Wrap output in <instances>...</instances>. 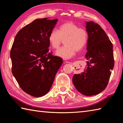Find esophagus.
Returning a JSON list of instances; mask_svg holds the SVG:
<instances>
[{"label": "esophagus", "mask_w": 123, "mask_h": 123, "mask_svg": "<svg viewBox=\"0 0 123 123\" xmlns=\"http://www.w3.org/2000/svg\"><path fill=\"white\" fill-rule=\"evenodd\" d=\"M66 63H71V62H68V61H66Z\"/></svg>", "instance_id": "1"}]
</instances>
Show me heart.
Returning a JSON list of instances; mask_svg holds the SVG:
<instances>
[{"instance_id":"b5f03b06","label":"heart","mask_w":123,"mask_h":123,"mask_svg":"<svg viewBox=\"0 0 123 123\" xmlns=\"http://www.w3.org/2000/svg\"><path fill=\"white\" fill-rule=\"evenodd\" d=\"M62 39H64L65 45L57 50L56 54L68 59L73 56L76 51L81 50L85 46L88 40V32L73 22H66L59 26L58 31H51L48 36L49 43L53 49L59 48Z\"/></svg>"}]
</instances>
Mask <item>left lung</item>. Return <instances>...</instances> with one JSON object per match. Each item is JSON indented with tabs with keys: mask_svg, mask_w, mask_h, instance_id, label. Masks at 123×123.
<instances>
[{
	"mask_svg": "<svg viewBox=\"0 0 123 123\" xmlns=\"http://www.w3.org/2000/svg\"><path fill=\"white\" fill-rule=\"evenodd\" d=\"M88 32L87 60L84 71L74 74L73 83L83 95L92 96L106 88L114 67L113 45L100 26L92 21L86 23Z\"/></svg>",
	"mask_w": 123,
	"mask_h": 123,
	"instance_id": "8db88e82",
	"label": "left lung"
}]
</instances>
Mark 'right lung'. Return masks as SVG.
<instances>
[{
    "instance_id": "1",
    "label": "right lung",
    "mask_w": 123,
    "mask_h": 123,
    "mask_svg": "<svg viewBox=\"0 0 123 123\" xmlns=\"http://www.w3.org/2000/svg\"><path fill=\"white\" fill-rule=\"evenodd\" d=\"M57 19H37L19 31L10 52L12 73L20 88L35 97L49 91L63 63L49 52L48 36Z\"/></svg>"
}]
</instances>
